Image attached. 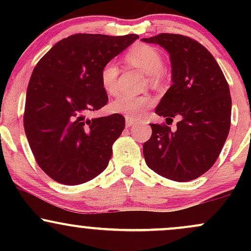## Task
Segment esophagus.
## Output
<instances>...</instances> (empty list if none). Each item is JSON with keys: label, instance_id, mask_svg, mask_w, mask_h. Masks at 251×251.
<instances>
[{"label": "esophagus", "instance_id": "obj_1", "mask_svg": "<svg viewBox=\"0 0 251 251\" xmlns=\"http://www.w3.org/2000/svg\"><path fill=\"white\" fill-rule=\"evenodd\" d=\"M134 124H135V120L131 119V118H126V126H127V127H129V126H132V125H134Z\"/></svg>", "mask_w": 251, "mask_h": 251}]
</instances>
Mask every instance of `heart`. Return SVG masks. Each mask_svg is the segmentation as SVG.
<instances>
[{
  "instance_id": "1",
  "label": "heart",
  "mask_w": 251,
  "mask_h": 251,
  "mask_svg": "<svg viewBox=\"0 0 251 251\" xmlns=\"http://www.w3.org/2000/svg\"><path fill=\"white\" fill-rule=\"evenodd\" d=\"M125 57L129 65L144 72L146 75H150L152 82H155L159 79L160 72L163 70V57L157 48L139 43L133 46L126 53ZM118 75H119V67L114 61L106 63L100 72V82L103 91L109 96L117 93ZM151 103L152 99L150 97H133L123 94L112 101L111 109L113 113L122 114L131 119H138L145 113Z\"/></svg>"
}]
</instances>
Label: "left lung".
Masks as SVG:
<instances>
[{"label": "left lung", "mask_w": 251, "mask_h": 251, "mask_svg": "<svg viewBox=\"0 0 251 251\" xmlns=\"http://www.w3.org/2000/svg\"><path fill=\"white\" fill-rule=\"evenodd\" d=\"M143 41L162 46L171 60L172 86L155 113L181 118L175 131L151 124L152 135L143 146L145 162L171 180L196 179L211 169L229 134V85L212 54L191 37L163 33Z\"/></svg>", "instance_id": "obj_1"}]
</instances>
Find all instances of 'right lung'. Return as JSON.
I'll list each match as a JSON object with an SVG mask.
<instances>
[{"label": "right lung", "mask_w": 251, "mask_h": 251, "mask_svg": "<svg viewBox=\"0 0 251 251\" xmlns=\"http://www.w3.org/2000/svg\"><path fill=\"white\" fill-rule=\"evenodd\" d=\"M137 39L135 34H74L55 43L34 68L25 132L36 163L57 183H86L107 168L125 118L114 113L87 119L86 114L107 103L101 68Z\"/></svg>", "instance_id": "add662e5"}]
</instances>
